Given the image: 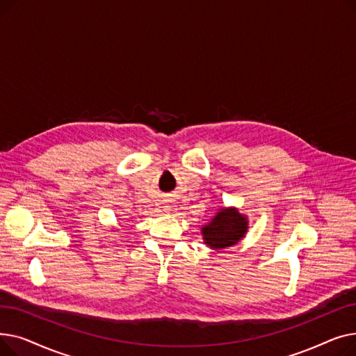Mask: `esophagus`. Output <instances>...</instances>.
Segmentation results:
<instances>
[{"label":"esophagus","mask_w":356,"mask_h":356,"mask_svg":"<svg viewBox=\"0 0 356 356\" xmlns=\"http://www.w3.org/2000/svg\"><path fill=\"white\" fill-rule=\"evenodd\" d=\"M167 208V211H170V208H168V207H165Z\"/></svg>","instance_id":"esophagus-1"}]
</instances>
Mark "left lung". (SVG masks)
<instances>
[{
    "instance_id": "left-lung-1",
    "label": "left lung",
    "mask_w": 356,
    "mask_h": 356,
    "mask_svg": "<svg viewBox=\"0 0 356 356\" xmlns=\"http://www.w3.org/2000/svg\"><path fill=\"white\" fill-rule=\"evenodd\" d=\"M248 218L241 215L236 208H223L202 228L203 242L212 250L228 248L245 236Z\"/></svg>"
}]
</instances>
